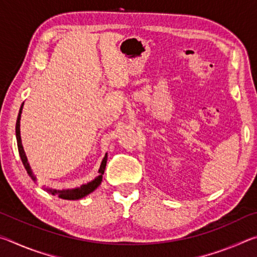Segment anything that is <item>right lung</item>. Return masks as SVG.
<instances>
[{"instance_id": "right-lung-1", "label": "right lung", "mask_w": 257, "mask_h": 257, "mask_svg": "<svg viewBox=\"0 0 257 257\" xmlns=\"http://www.w3.org/2000/svg\"><path fill=\"white\" fill-rule=\"evenodd\" d=\"M21 110H23V105L20 107V111H19V115H18V119H17V123H16V136H17V144H18V151H19V155H20V159L23 161V164L26 170H27L28 175L32 177V179L35 180V177L33 176L32 170H30V167L28 164V161L27 158H26V154H25V151H24V147L23 144H21V138H20V116H21ZM106 160H107V155L105 154L104 156V159L101 163V167H99V170H98V177L95 178L93 181L88 182L87 185H82L79 188H76V189H68V190H52V189H47L49 191H51L52 194H59V197L60 198H63V199H79L81 197H85L86 195H88L94 191L95 189L97 188L101 184L102 181V176L104 173V170H105V165H106Z\"/></svg>"}]
</instances>
